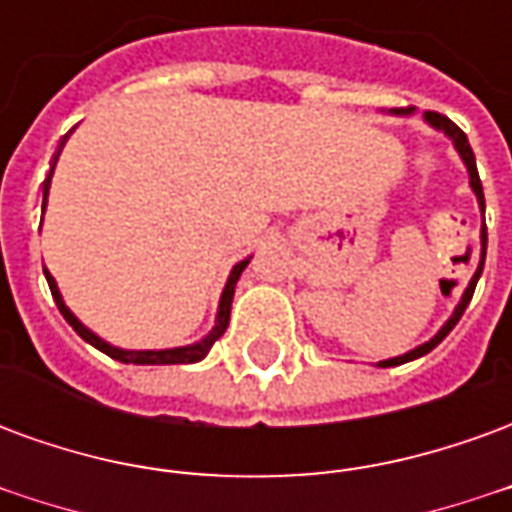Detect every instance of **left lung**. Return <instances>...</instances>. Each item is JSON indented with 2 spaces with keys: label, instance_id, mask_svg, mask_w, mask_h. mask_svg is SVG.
I'll list each match as a JSON object with an SVG mask.
<instances>
[{
  "label": "left lung",
  "instance_id": "8db88e82",
  "mask_svg": "<svg viewBox=\"0 0 512 512\" xmlns=\"http://www.w3.org/2000/svg\"><path fill=\"white\" fill-rule=\"evenodd\" d=\"M414 112V106H408V109H397L395 115H411ZM425 120H428V126H433L436 131H444V134L450 136L452 145H455V150H458V156L463 158V164H466V169H469V186H472V191L477 194V202H480V211L485 213V197H483V183H480V175H477V161H474V153H472V145H469V139H466V134H463L461 128L452 123L450 117L439 115V112H425ZM480 244H483V257H480V266H477V271H474L472 282L466 285V290H463L461 301H458V307H455V312L450 315V321L441 326L439 332L430 337L428 343L417 345L414 351H408V354L403 356H395V359H384V362H378V367H395V365H406V362H411V359H419V356L430 354L436 345L447 337V334L455 329V323L461 321L463 310L469 307V301H472L474 296V288H477V279H480V274H483V263H485V246H488V230H485V222H483V230H480Z\"/></svg>",
  "mask_w": 512,
  "mask_h": 512
}]
</instances>
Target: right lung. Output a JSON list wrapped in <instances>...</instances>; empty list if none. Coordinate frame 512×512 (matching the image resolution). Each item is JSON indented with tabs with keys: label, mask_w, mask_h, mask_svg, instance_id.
Here are the masks:
<instances>
[{
	"label": "right lung",
	"mask_w": 512,
	"mask_h": 512,
	"mask_svg": "<svg viewBox=\"0 0 512 512\" xmlns=\"http://www.w3.org/2000/svg\"><path fill=\"white\" fill-rule=\"evenodd\" d=\"M65 139L68 134L62 136L60 142V150L65 145ZM60 150L54 153V161H51V169H49V178L43 180V211H46V200H49V186H51V175H54V164H57V158H60ZM249 266V260H241V263H235L233 271H230V279H227V285L222 290V299H219V312H216V323H213V329L205 337H202L200 343H191V345H180V348H161V351H126V348H117V345H109L106 340H101L98 334L90 332L87 326H84L76 315H73L68 307H65V301H62V293L57 288V282L51 277L49 271L43 268V274H46V282H49L51 288V296L57 301V307H60L62 318L71 323L73 332L82 337L84 343H90L93 348L98 351H104L106 356H112L117 362H123V365H191V362H200L208 356L211 351V345L219 340L227 329V323H230V307H233V293H235V282L241 277V271Z\"/></svg>",
	"instance_id": "obj_1"
}]
</instances>
